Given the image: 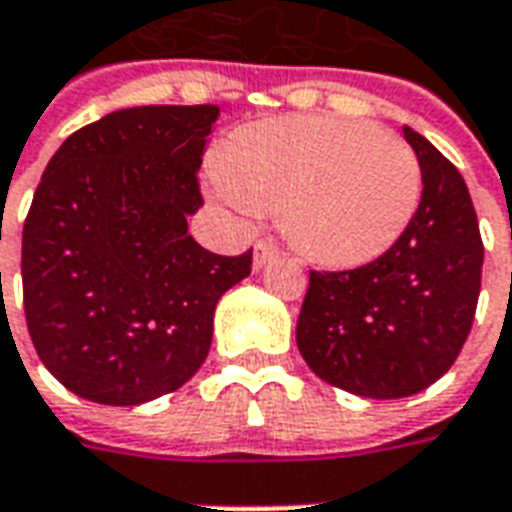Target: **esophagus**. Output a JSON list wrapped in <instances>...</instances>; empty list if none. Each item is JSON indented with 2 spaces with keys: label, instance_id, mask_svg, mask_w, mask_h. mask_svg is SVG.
<instances>
[{
  "label": "esophagus",
  "instance_id": "esophagus-1",
  "mask_svg": "<svg viewBox=\"0 0 512 512\" xmlns=\"http://www.w3.org/2000/svg\"><path fill=\"white\" fill-rule=\"evenodd\" d=\"M278 256V248L272 242H256L253 245V270H261L264 264H270Z\"/></svg>",
  "mask_w": 512,
  "mask_h": 512
}]
</instances>
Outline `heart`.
Returning <instances> with one entry per match:
<instances>
[{
    "label": "heart",
    "instance_id": "b5f03b06",
    "mask_svg": "<svg viewBox=\"0 0 512 512\" xmlns=\"http://www.w3.org/2000/svg\"><path fill=\"white\" fill-rule=\"evenodd\" d=\"M212 193L237 212L283 204L302 256L354 270L409 229L423 174L412 147L374 122L305 114L237 130L220 149Z\"/></svg>",
    "mask_w": 512,
    "mask_h": 512
}]
</instances>
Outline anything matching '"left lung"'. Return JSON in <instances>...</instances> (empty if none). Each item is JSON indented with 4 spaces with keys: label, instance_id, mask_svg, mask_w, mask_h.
Returning <instances> with one entry per match:
<instances>
[{
    "label": "left lung",
    "instance_id": "left-lung-1",
    "mask_svg": "<svg viewBox=\"0 0 512 512\" xmlns=\"http://www.w3.org/2000/svg\"><path fill=\"white\" fill-rule=\"evenodd\" d=\"M423 174L409 229L346 272L311 270L297 346L313 374L363 398H406L450 371L475 322L483 240L464 177L404 128Z\"/></svg>",
    "mask_w": 512,
    "mask_h": 512
}]
</instances>
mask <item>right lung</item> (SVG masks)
I'll return each mask as SVG.
<instances>
[{
    "instance_id": "obj_1",
    "label": "right lung",
    "mask_w": 512,
    "mask_h": 512,
    "mask_svg": "<svg viewBox=\"0 0 512 512\" xmlns=\"http://www.w3.org/2000/svg\"><path fill=\"white\" fill-rule=\"evenodd\" d=\"M218 106L111 111L65 138L24 223L26 327L70 393L138 406L207 360L215 305L251 275V251L190 237Z\"/></svg>"
}]
</instances>
